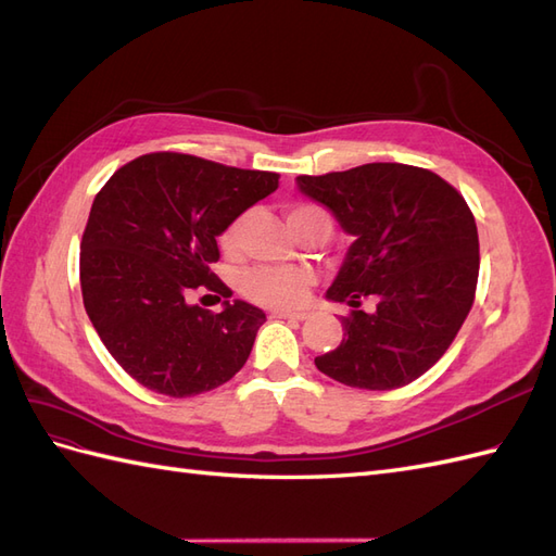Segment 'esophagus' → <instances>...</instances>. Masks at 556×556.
Returning <instances> with one entry per match:
<instances>
[{
	"label": "esophagus",
	"mask_w": 556,
	"mask_h": 556,
	"mask_svg": "<svg viewBox=\"0 0 556 556\" xmlns=\"http://www.w3.org/2000/svg\"><path fill=\"white\" fill-rule=\"evenodd\" d=\"M271 317L276 319H296V323H304L308 313H292V311H271Z\"/></svg>",
	"instance_id": "obj_1"
}]
</instances>
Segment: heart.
<instances>
[{
	"label": "heart",
	"mask_w": 556,
	"mask_h": 556,
	"mask_svg": "<svg viewBox=\"0 0 556 556\" xmlns=\"http://www.w3.org/2000/svg\"><path fill=\"white\" fill-rule=\"evenodd\" d=\"M248 217L250 213H241L223 229L217 243H220V250L225 255L229 257L239 255ZM288 220L294 231L304 229L308 225H319L329 237L333 229L331 215L323 206H315V204L290 206ZM313 285H315V276L311 268H304V266H255V268H248V271H243L239 278V290L248 301L260 306H268V308H280V311H292V308L304 306Z\"/></svg>",
	"instance_id": "b5f03b06"
}]
</instances>
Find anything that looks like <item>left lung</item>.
<instances>
[{"instance_id":"8db88e82","label":"left lung","mask_w":556,"mask_h":556,"mask_svg":"<svg viewBox=\"0 0 556 556\" xmlns=\"http://www.w3.org/2000/svg\"><path fill=\"white\" fill-rule=\"evenodd\" d=\"M296 180L355 237L327 290L352 306L343 341L315 366L359 390H396L427 374L476 301L480 243L466 199L439 174L396 162ZM368 295L377 311L364 314Z\"/></svg>"}]
</instances>
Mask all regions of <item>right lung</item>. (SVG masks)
<instances>
[{"label": "right lung", "mask_w": 556, "mask_h": 556, "mask_svg": "<svg viewBox=\"0 0 556 556\" xmlns=\"http://www.w3.org/2000/svg\"><path fill=\"white\" fill-rule=\"evenodd\" d=\"M278 174L185 153H148L97 192L80 241L83 306L113 359L139 384L185 399L241 371L264 311L233 301L211 271L217 237L278 188ZM199 289L226 299L192 307Z\"/></svg>", "instance_id": "obj_1"}]
</instances>
